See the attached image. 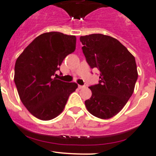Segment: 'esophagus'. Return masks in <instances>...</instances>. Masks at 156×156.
Listing matches in <instances>:
<instances>
[{
  "instance_id": "1",
  "label": "esophagus",
  "mask_w": 156,
  "mask_h": 156,
  "mask_svg": "<svg viewBox=\"0 0 156 156\" xmlns=\"http://www.w3.org/2000/svg\"><path fill=\"white\" fill-rule=\"evenodd\" d=\"M84 85H78V88L79 89H82V88H84Z\"/></svg>"
}]
</instances>
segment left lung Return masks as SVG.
<instances>
[{"instance_id": "1", "label": "left lung", "mask_w": 156, "mask_h": 156, "mask_svg": "<svg viewBox=\"0 0 156 156\" xmlns=\"http://www.w3.org/2000/svg\"><path fill=\"white\" fill-rule=\"evenodd\" d=\"M82 51L90 69L100 71L99 84L89 87L90 99L84 101L90 113L111 118L123 108L134 91L138 78L135 57L121 43L96 33L80 37Z\"/></svg>"}]
</instances>
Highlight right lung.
I'll return each mask as SVG.
<instances>
[{"instance_id": "obj_1", "label": "right lung", "mask_w": 156, "mask_h": 156, "mask_svg": "<svg viewBox=\"0 0 156 156\" xmlns=\"http://www.w3.org/2000/svg\"><path fill=\"white\" fill-rule=\"evenodd\" d=\"M75 36L45 33L37 36L16 59L14 82L20 98L36 118H55L78 87L76 83L65 82L55 77L64 58L75 50Z\"/></svg>"}]
</instances>
